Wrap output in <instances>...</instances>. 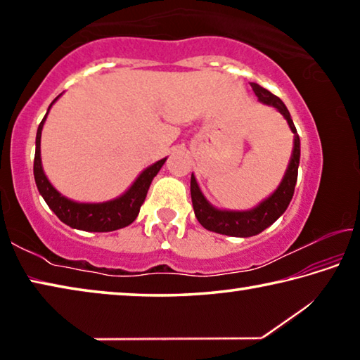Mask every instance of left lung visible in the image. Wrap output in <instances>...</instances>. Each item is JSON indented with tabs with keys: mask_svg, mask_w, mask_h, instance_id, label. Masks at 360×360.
<instances>
[{
	"mask_svg": "<svg viewBox=\"0 0 360 360\" xmlns=\"http://www.w3.org/2000/svg\"><path fill=\"white\" fill-rule=\"evenodd\" d=\"M251 87L254 94L257 95L259 101L264 105L276 108L279 112L284 115L288 120L292 133H294V150H292V157L289 162V167L285 169V174L281 181V184L273 192L270 197L264 200L260 205L255 206L254 210L249 211H227V210H217L212 206L205 195L200 191L197 184V179L192 174L191 178V195H192V205L195 216H197L198 222L203 225L206 230L216 231L221 235L229 236H241V238H248V236L259 235L266 227L276 221V219L288 210L292 197H294L295 184H297V174H298V163H300V138L297 135V129L294 122L290 119V114L285 108L284 103L278 98L276 95L268 92L266 89L260 87L259 84L251 82Z\"/></svg>",
	"mask_w": 360,
	"mask_h": 360,
	"instance_id": "1",
	"label": "left lung"
}]
</instances>
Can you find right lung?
I'll return each mask as SVG.
<instances>
[{
    "label": "right lung",
    "mask_w": 360,
    "mask_h": 360,
    "mask_svg": "<svg viewBox=\"0 0 360 360\" xmlns=\"http://www.w3.org/2000/svg\"><path fill=\"white\" fill-rule=\"evenodd\" d=\"M60 96V95H58ZM58 96L51 103L52 108L53 103L58 100ZM47 109V112H49ZM47 114L38 127V133H36V152H34V181L38 186V191L46 200L53 212H56L60 221L70 225L72 229L84 230V231H112L124 229L135 221L139 208L144 203L146 195H148L149 186L152 179L155 178L157 173L160 172L167 158L155 162L144 169V172L138 176L136 181L133 182L131 187L120 197L109 200V202L103 203H77L72 200L63 197L51 182H49L47 176L44 174V169L41 165V131L44 127Z\"/></svg>",
    "instance_id": "obj_1"
}]
</instances>
